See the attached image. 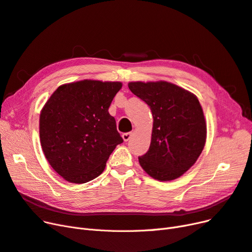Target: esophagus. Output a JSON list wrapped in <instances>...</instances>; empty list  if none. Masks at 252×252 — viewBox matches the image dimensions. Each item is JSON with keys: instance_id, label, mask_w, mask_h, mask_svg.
Segmentation results:
<instances>
[{"instance_id": "34e87169", "label": "esophagus", "mask_w": 252, "mask_h": 252, "mask_svg": "<svg viewBox=\"0 0 252 252\" xmlns=\"http://www.w3.org/2000/svg\"><path fill=\"white\" fill-rule=\"evenodd\" d=\"M131 136H132V132H125V133L122 134V137H123V139L125 140V142H127V140H129L130 138H131Z\"/></svg>"}]
</instances>
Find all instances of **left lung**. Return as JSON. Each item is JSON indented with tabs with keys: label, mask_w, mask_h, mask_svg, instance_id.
Wrapping results in <instances>:
<instances>
[{
	"label": "left lung",
	"mask_w": 252,
	"mask_h": 252,
	"mask_svg": "<svg viewBox=\"0 0 252 252\" xmlns=\"http://www.w3.org/2000/svg\"><path fill=\"white\" fill-rule=\"evenodd\" d=\"M130 91L151 108L152 139L138 157L145 172L159 181L182 176L192 166L206 143L207 126L198 99L166 82L129 83Z\"/></svg>",
	"instance_id": "1"
}]
</instances>
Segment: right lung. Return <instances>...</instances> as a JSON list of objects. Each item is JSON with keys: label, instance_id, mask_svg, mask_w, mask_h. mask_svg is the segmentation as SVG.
<instances>
[{"label": "right lung", "instance_id": "obj_1", "mask_svg": "<svg viewBox=\"0 0 252 252\" xmlns=\"http://www.w3.org/2000/svg\"><path fill=\"white\" fill-rule=\"evenodd\" d=\"M119 82L82 80L59 87L40 114V142L56 172L75 184L101 175L109 155L123 143L108 113Z\"/></svg>", "mask_w": 252, "mask_h": 252}]
</instances>
